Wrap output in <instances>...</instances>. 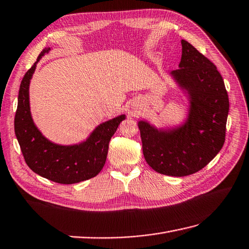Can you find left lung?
Instances as JSON below:
<instances>
[{"label": "left lung", "mask_w": 249, "mask_h": 249, "mask_svg": "<svg viewBox=\"0 0 249 249\" xmlns=\"http://www.w3.org/2000/svg\"><path fill=\"white\" fill-rule=\"evenodd\" d=\"M179 69L172 77L189 96V113L182 125L158 129L139 121L143 155L156 172L188 176L205 167L221 151L226 134L229 100L214 63L181 40Z\"/></svg>", "instance_id": "1"}]
</instances>
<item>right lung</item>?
Instances as JSON below:
<instances>
[{"label": "right lung", "mask_w": 249, "mask_h": 249, "mask_svg": "<svg viewBox=\"0 0 249 249\" xmlns=\"http://www.w3.org/2000/svg\"><path fill=\"white\" fill-rule=\"evenodd\" d=\"M50 48L39 54L37 61L23 77L18 107L15 115V132L26 164L36 174L62 184H72L95 177L105 165L109 141L125 114L98 125L86 141L74 145H59L48 140L35 125L30 107V83L37 62Z\"/></svg>", "instance_id": "right-lung-1"}]
</instances>
